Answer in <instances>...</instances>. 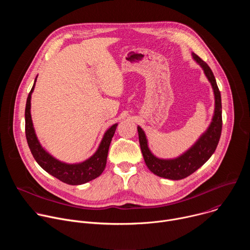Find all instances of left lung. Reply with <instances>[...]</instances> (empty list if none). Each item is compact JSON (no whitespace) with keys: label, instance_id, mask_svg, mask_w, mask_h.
I'll list each match as a JSON object with an SVG mask.
<instances>
[{"label":"left lung","instance_id":"left-lung-1","mask_svg":"<svg viewBox=\"0 0 250 250\" xmlns=\"http://www.w3.org/2000/svg\"><path fill=\"white\" fill-rule=\"evenodd\" d=\"M192 55L203 68L207 78L211 84L213 94H215V115L212 117L211 124L209 125L208 130L183 155L175 159L165 160L159 159L151 153L147 146V140L145 131L141 129V127L137 126L140 149L148 169L155 175L171 180L184 179V178L190 176L202 165H204L209 159L212 153L215 152L222 134V98L216 78L213 76L212 71L208 65L204 60H202L195 53H192Z\"/></svg>","mask_w":250,"mask_h":250}]
</instances>
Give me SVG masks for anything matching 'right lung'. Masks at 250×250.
<instances>
[{
	"instance_id": "1",
	"label": "right lung",
	"mask_w": 250,
	"mask_h": 250,
	"mask_svg": "<svg viewBox=\"0 0 250 250\" xmlns=\"http://www.w3.org/2000/svg\"><path fill=\"white\" fill-rule=\"evenodd\" d=\"M35 82H37V78H35L34 84L27 96L24 112L25 136L28 147L35 161L47 173L68 185H81L96 179L97 177L102 174L105 167L112 137L115 134L118 125H114L105 131L98 150L88 160L78 164H66L58 161L42 147L33 129L30 116V98L34 89Z\"/></svg>"
}]
</instances>
